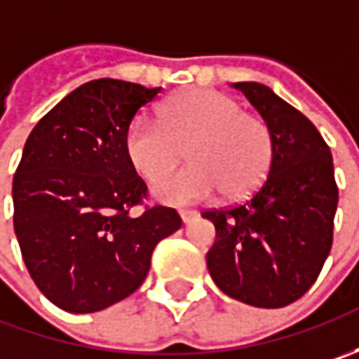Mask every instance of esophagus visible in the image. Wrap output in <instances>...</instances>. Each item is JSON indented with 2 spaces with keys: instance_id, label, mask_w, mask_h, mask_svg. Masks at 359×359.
<instances>
[{
  "instance_id": "obj_1",
  "label": "esophagus",
  "mask_w": 359,
  "mask_h": 359,
  "mask_svg": "<svg viewBox=\"0 0 359 359\" xmlns=\"http://www.w3.org/2000/svg\"><path fill=\"white\" fill-rule=\"evenodd\" d=\"M180 217H182L184 224H189V222H194V219L198 217V212H196V210H182V212H180Z\"/></svg>"
}]
</instances>
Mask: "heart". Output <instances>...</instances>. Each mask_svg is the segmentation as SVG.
<instances>
[{
  "instance_id": "obj_1",
  "label": "heart",
  "mask_w": 359,
  "mask_h": 359,
  "mask_svg": "<svg viewBox=\"0 0 359 359\" xmlns=\"http://www.w3.org/2000/svg\"><path fill=\"white\" fill-rule=\"evenodd\" d=\"M184 149L192 165L168 176ZM123 149L137 175L149 184L160 180L154 186L159 201L186 205L212 198L217 189L228 200L252 194L269 172L273 135L264 119L243 114L233 97L191 90L161 107V123L147 116L133 119Z\"/></svg>"
}]
</instances>
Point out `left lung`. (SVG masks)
I'll list each match as a JSON object with an SVG mask.
<instances>
[{"label":"left lung","mask_w":359,"mask_h":359,"mask_svg":"<svg viewBox=\"0 0 359 359\" xmlns=\"http://www.w3.org/2000/svg\"><path fill=\"white\" fill-rule=\"evenodd\" d=\"M273 135V159L254 196L203 212L215 226L208 269L215 285L255 308H283L318 280L332 250L338 186L332 151L316 126L257 81L231 83Z\"/></svg>","instance_id":"8db88e82"}]
</instances>
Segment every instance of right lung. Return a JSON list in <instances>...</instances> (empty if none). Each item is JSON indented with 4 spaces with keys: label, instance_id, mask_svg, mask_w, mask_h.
Returning a JSON list of instances; mask_svg holds the SVG:
<instances>
[{
    "label": "right lung",
    "instance_id": "add662e5",
    "mask_svg": "<svg viewBox=\"0 0 359 359\" xmlns=\"http://www.w3.org/2000/svg\"><path fill=\"white\" fill-rule=\"evenodd\" d=\"M121 79H93L35 126L13 175V228L25 268L51 304L91 313L133 294L159 241L182 228L175 210L145 198L123 149L135 114L156 100Z\"/></svg>",
    "mask_w": 359,
    "mask_h": 359
}]
</instances>
